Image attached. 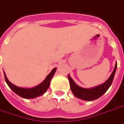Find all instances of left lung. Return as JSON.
<instances>
[{
	"instance_id": "8db88e82",
	"label": "left lung",
	"mask_w": 124,
	"mask_h": 124,
	"mask_svg": "<svg viewBox=\"0 0 124 124\" xmlns=\"http://www.w3.org/2000/svg\"><path fill=\"white\" fill-rule=\"evenodd\" d=\"M116 68L117 63L116 64L114 70L107 81L101 85L92 88V89H85V88H82L78 86L77 84L74 83V80L71 78V77L68 75V78L70 82V86L72 92L73 93V94L76 97L85 100V101H93V100H95L99 98L107 91V89L111 86V83L113 82Z\"/></svg>"
}]
</instances>
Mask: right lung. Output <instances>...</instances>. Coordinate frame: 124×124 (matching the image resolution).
<instances>
[{
    "label": "right lung",
    "mask_w": 124,
    "mask_h": 124,
    "mask_svg": "<svg viewBox=\"0 0 124 124\" xmlns=\"http://www.w3.org/2000/svg\"><path fill=\"white\" fill-rule=\"evenodd\" d=\"M56 70V68H54L50 74L47 75V77L46 78V79L40 85H39L38 86L33 87V88H31V89L21 88V87L14 85L13 84H12L9 80H8L5 72H4V74H5V80H6V83H7L8 86L11 88V90L13 92H15L16 94H17L19 96L23 97V98L32 99L37 97L38 96H41L47 91V89L50 86V80H51L52 78L54 76Z\"/></svg>",
    "instance_id": "right-lung-1"
}]
</instances>
